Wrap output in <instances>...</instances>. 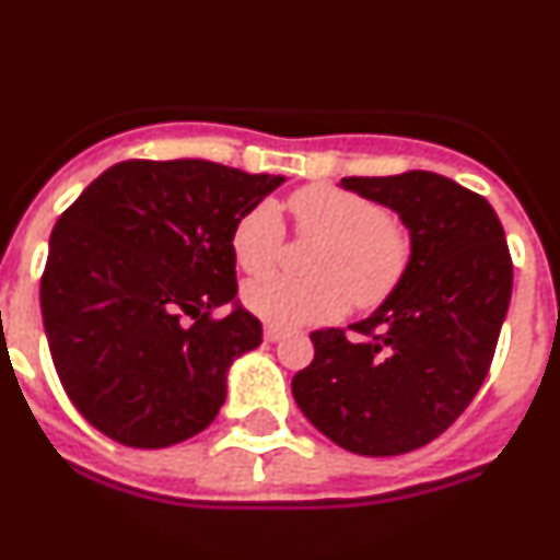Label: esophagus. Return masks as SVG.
Here are the masks:
<instances>
[{
    "label": "esophagus",
    "mask_w": 560,
    "mask_h": 560,
    "mask_svg": "<svg viewBox=\"0 0 560 560\" xmlns=\"http://www.w3.org/2000/svg\"><path fill=\"white\" fill-rule=\"evenodd\" d=\"M279 339H284V331L276 326H265V342H279Z\"/></svg>",
    "instance_id": "34e87169"
}]
</instances>
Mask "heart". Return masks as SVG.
Wrapping results in <instances>:
<instances>
[{
    "mask_svg": "<svg viewBox=\"0 0 560 560\" xmlns=\"http://www.w3.org/2000/svg\"><path fill=\"white\" fill-rule=\"evenodd\" d=\"M298 232L323 240L310 262L312 279L265 276L245 284L243 301L276 328L331 323L353 304L375 310L398 290L411 262V240L386 207L334 185H306L290 196ZM284 221L279 203L259 201L234 223L232 254L245 273H262L279 259Z\"/></svg>",
    "mask_w": 560,
    "mask_h": 560,
    "instance_id": "heart-1",
    "label": "heart"
}]
</instances>
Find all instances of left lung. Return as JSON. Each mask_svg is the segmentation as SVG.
<instances>
[{"instance_id":"obj_1","label":"left lung","mask_w":560,"mask_h":560,"mask_svg":"<svg viewBox=\"0 0 560 560\" xmlns=\"http://www.w3.org/2000/svg\"><path fill=\"white\" fill-rule=\"evenodd\" d=\"M339 185L395 209L411 262L384 304L312 331L315 359L292 378L306 420L359 456H400L445 433L483 384L511 301L514 265L492 203L447 176H348Z\"/></svg>"}]
</instances>
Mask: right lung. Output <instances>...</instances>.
<instances>
[{
  "label": "right lung",
  "mask_w": 560,
  "mask_h": 560,
  "mask_svg": "<svg viewBox=\"0 0 560 560\" xmlns=\"http://www.w3.org/2000/svg\"><path fill=\"white\" fill-rule=\"evenodd\" d=\"M281 182L209 160H127L62 212L40 312L62 389L104 436L154 451L215 420L232 362L262 342L234 298V223ZM223 303L235 310L212 318Z\"/></svg>",
  "instance_id": "1"
}]
</instances>
